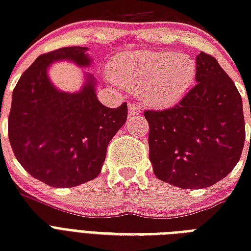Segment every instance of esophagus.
<instances>
[{
    "label": "esophagus",
    "instance_id": "34e87169",
    "mask_svg": "<svg viewBox=\"0 0 251 251\" xmlns=\"http://www.w3.org/2000/svg\"><path fill=\"white\" fill-rule=\"evenodd\" d=\"M137 114H139V106H138V104H135V102H130L129 116L131 117V116H137Z\"/></svg>",
    "mask_w": 251,
    "mask_h": 251
}]
</instances>
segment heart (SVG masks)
<instances>
[{
	"mask_svg": "<svg viewBox=\"0 0 251 251\" xmlns=\"http://www.w3.org/2000/svg\"><path fill=\"white\" fill-rule=\"evenodd\" d=\"M194 60L176 52L137 50L122 53L110 66V75L121 86L141 91L142 99L155 106L175 104L194 82Z\"/></svg>",
	"mask_w": 251,
	"mask_h": 251,
	"instance_id": "b5f03b06",
	"label": "heart"
}]
</instances>
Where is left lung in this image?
Returning a JSON list of instances; mask_svg holds the SVG:
<instances>
[{"mask_svg":"<svg viewBox=\"0 0 251 251\" xmlns=\"http://www.w3.org/2000/svg\"><path fill=\"white\" fill-rule=\"evenodd\" d=\"M195 84L173 108L146 110L150 161L157 178L181 189H204L228 176L245 143L242 99L210 54L195 58Z\"/></svg>","mask_w":251,"mask_h":251,"instance_id":"1","label":"left lung"}]
</instances>
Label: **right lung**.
<instances>
[{"label": "right lung", "instance_id": "obj_1", "mask_svg": "<svg viewBox=\"0 0 251 251\" xmlns=\"http://www.w3.org/2000/svg\"><path fill=\"white\" fill-rule=\"evenodd\" d=\"M86 47H70L37 57L13 91L9 141L19 164L41 182L74 187L98 177L110 139L127 118V105H102L96 79L84 73L76 92L58 90L49 78V66L70 61L91 68Z\"/></svg>", "mask_w": 251, "mask_h": 251}]
</instances>
